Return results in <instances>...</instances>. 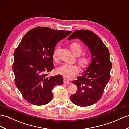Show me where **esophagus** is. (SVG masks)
I'll list each match as a JSON object with an SVG mask.
<instances>
[{"instance_id":"34e87169","label":"esophagus","mask_w":129,"mask_h":129,"mask_svg":"<svg viewBox=\"0 0 129 129\" xmlns=\"http://www.w3.org/2000/svg\"><path fill=\"white\" fill-rule=\"evenodd\" d=\"M64 84H70V82H69V81H68V80H65V79H64Z\"/></svg>"}]
</instances>
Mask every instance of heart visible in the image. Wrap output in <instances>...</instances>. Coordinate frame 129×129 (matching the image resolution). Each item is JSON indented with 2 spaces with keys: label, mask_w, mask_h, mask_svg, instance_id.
<instances>
[{
  "label": "heart",
  "mask_w": 129,
  "mask_h": 129,
  "mask_svg": "<svg viewBox=\"0 0 129 129\" xmlns=\"http://www.w3.org/2000/svg\"><path fill=\"white\" fill-rule=\"evenodd\" d=\"M70 48L75 56H80L83 52V47L78 42H74L71 44ZM53 59L55 61L58 60V49L56 48L53 53ZM78 64L82 70H85L89 68L91 62V59L89 55H83L77 59ZM57 72L67 79H71L77 75L80 72V69L76 65H68L63 64L59 66L56 69Z\"/></svg>",
  "instance_id": "obj_1"
}]
</instances>
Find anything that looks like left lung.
Segmentation results:
<instances>
[{
  "instance_id": "8db88e82",
  "label": "left lung",
  "mask_w": 129,
  "mask_h": 129,
  "mask_svg": "<svg viewBox=\"0 0 129 129\" xmlns=\"http://www.w3.org/2000/svg\"><path fill=\"white\" fill-rule=\"evenodd\" d=\"M77 38L88 47L91 52L90 65L77 80L72 82L78 90L71 95L72 102L78 106L85 107L93 105L100 100L104 89L110 79L112 63L110 53L103 41L94 33L88 30L73 32L68 40Z\"/></svg>"
}]
</instances>
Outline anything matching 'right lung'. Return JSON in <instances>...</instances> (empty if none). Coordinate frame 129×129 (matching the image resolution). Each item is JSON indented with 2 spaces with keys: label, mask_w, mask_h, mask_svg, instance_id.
Segmentation results:
<instances>
[{
  "label": "right lung",
  "mask_w": 129,
  "mask_h": 129,
  "mask_svg": "<svg viewBox=\"0 0 129 129\" xmlns=\"http://www.w3.org/2000/svg\"><path fill=\"white\" fill-rule=\"evenodd\" d=\"M71 31L36 27L22 38L14 52L12 70L16 87L25 100L40 106L48 104L56 85L63 84L60 75L47 76L54 68L53 53L57 43Z\"/></svg>",
  "instance_id": "obj_1"
}]
</instances>
